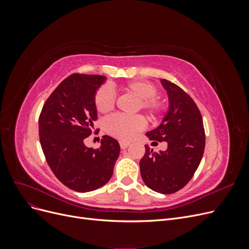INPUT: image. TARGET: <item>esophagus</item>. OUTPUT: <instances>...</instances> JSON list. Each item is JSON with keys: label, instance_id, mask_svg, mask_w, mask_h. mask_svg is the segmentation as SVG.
Instances as JSON below:
<instances>
[{"label": "esophagus", "instance_id": "34e87169", "mask_svg": "<svg viewBox=\"0 0 249 249\" xmlns=\"http://www.w3.org/2000/svg\"><path fill=\"white\" fill-rule=\"evenodd\" d=\"M119 144H120V147H122L123 149H124V148H126L127 146L130 145V142H126V141H120V142H119Z\"/></svg>", "mask_w": 249, "mask_h": 249}]
</instances>
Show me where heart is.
Wrapping results in <instances>:
<instances>
[{"instance_id":"1","label":"heart","mask_w":249,"mask_h":249,"mask_svg":"<svg viewBox=\"0 0 249 249\" xmlns=\"http://www.w3.org/2000/svg\"><path fill=\"white\" fill-rule=\"evenodd\" d=\"M123 90L136 99L134 103V111L143 110L147 113L150 119L159 118L165 111L164 103L157 97L158 89L146 81H134L123 86ZM94 105L96 110L106 114L115 106V94L112 89L104 85L96 90L94 94ZM145 126V122L140 115L125 116L115 114L105 119L104 130L113 137L122 140H130L135 134Z\"/></svg>"}]
</instances>
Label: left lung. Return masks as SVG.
Listing matches in <instances>:
<instances>
[{
    "label": "left lung",
    "mask_w": 249,
    "mask_h": 249,
    "mask_svg": "<svg viewBox=\"0 0 249 249\" xmlns=\"http://www.w3.org/2000/svg\"><path fill=\"white\" fill-rule=\"evenodd\" d=\"M161 84L167 91L168 111L160 125L146 136L152 144L165 141L168 146L164 152L153 153L146 144L139 165L141 178L148 188L171 194L184 188L198 168L206 135L200 111L191 96L170 81L162 79Z\"/></svg>",
    "instance_id": "8db88e82"
}]
</instances>
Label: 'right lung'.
I'll return each mask as SVG.
<instances>
[{
    "mask_svg": "<svg viewBox=\"0 0 249 249\" xmlns=\"http://www.w3.org/2000/svg\"><path fill=\"white\" fill-rule=\"evenodd\" d=\"M105 81L106 77L99 74H71L49 96L38 119L40 144L50 168L77 192L106 185L120 152L118 141L107 135L99 148L84 144L97 119L94 94Z\"/></svg>",
    "mask_w": 249,
    "mask_h": 249,
    "instance_id": "right-lung-1",
    "label": "right lung"
}]
</instances>
